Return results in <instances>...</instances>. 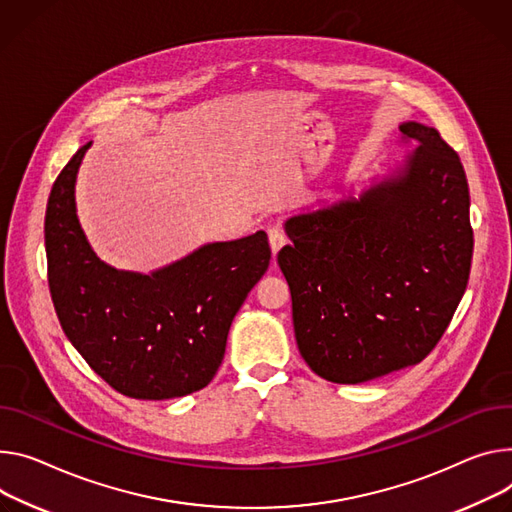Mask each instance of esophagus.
Listing matches in <instances>:
<instances>
[{
  "label": "esophagus",
  "mask_w": 512,
  "mask_h": 512,
  "mask_svg": "<svg viewBox=\"0 0 512 512\" xmlns=\"http://www.w3.org/2000/svg\"><path fill=\"white\" fill-rule=\"evenodd\" d=\"M267 235H269V243H271V251H273V255L280 251L284 245H286V235H284V230L280 228V226H269L267 228Z\"/></svg>",
  "instance_id": "34e87169"
}]
</instances>
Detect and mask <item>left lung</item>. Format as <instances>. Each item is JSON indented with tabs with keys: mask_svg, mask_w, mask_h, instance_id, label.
<instances>
[{
	"mask_svg": "<svg viewBox=\"0 0 512 512\" xmlns=\"http://www.w3.org/2000/svg\"><path fill=\"white\" fill-rule=\"evenodd\" d=\"M418 147L402 175L361 200L294 216L277 253L300 355L335 384L421 363L466 292L474 253L468 179L435 128L404 122Z\"/></svg>",
	"mask_w": 512,
	"mask_h": 512,
	"instance_id": "left-lung-1",
	"label": "left lung"
}]
</instances>
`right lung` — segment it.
<instances>
[{"label":"right lung","instance_id":"obj_1","mask_svg":"<svg viewBox=\"0 0 512 512\" xmlns=\"http://www.w3.org/2000/svg\"><path fill=\"white\" fill-rule=\"evenodd\" d=\"M87 149L55 179L44 216L61 327L87 365L124 396L198 392L216 376L232 318L269 267L267 235L204 245L151 275L116 271L91 251L75 214V175Z\"/></svg>","mask_w":512,"mask_h":512}]
</instances>
